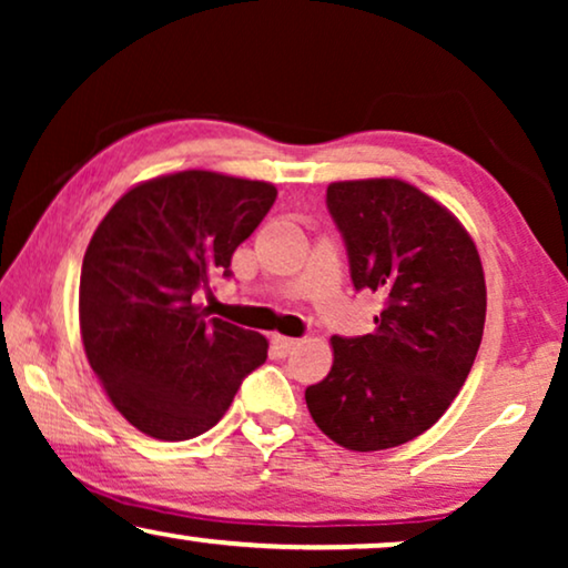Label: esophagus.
Listing matches in <instances>:
<instances>
[{
    "instance_id": "34e87169",
    "label": "esophagus",
    "mask_w": 568,
    "mask_h": 568,
    "mask_svg": "<svg viewBox=\"0 0 568 568\" xmlns=\"http://www.w3.org/2000/svg\"><path fill=\"white\" fill-rule=\"evenodd\" d=\"M271 341H274V346H276L282 354H290L292 348L300 346V341H297V338H290V336H274Z\"/></svg>"
}]
</instances>
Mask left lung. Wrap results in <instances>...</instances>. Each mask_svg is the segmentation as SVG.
I'll list each match as a JSON object with an SVG mask.
<instances>
[{"instance_id": "left-lung-1", "label": "left lung", "mask_w": 568, "mask_h": 568, "mask_svg": "<svg viewBox=\"0 0 568 568\" xmlns=\"http://www.w3.org/2000/svg\"><path fill=\"white\" fill-rule=\"evenodd\" d=\"M354 290L383 300L375 331L333 336L328 377L305 390L310 416L346 449L418 437L449 408L476 362L486 282L463 224L398 178L331 183Z\"/></svg>"}]
</instances>
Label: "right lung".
<instances>
[{
	"label": "right lung",
	"mask_w": 568,
	"mask_h": 568,
	"mask_svg": "<svg viewBox=\"0 0 568 568\" xmlns=\"http://www.w3.org/2000/svg\"><path fill=\"white\" fill-rule=\"evenodd\" d=\"M276 189L183 170L146 181L98 224L80 276V328L90 367L129 424L183 442L212 429L268 341L193 294L232 276V253L253 235Z\"/></svg>",
	"instance_id": "1"
}]
</instances>
